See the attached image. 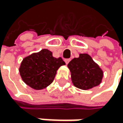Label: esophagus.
<instances>
[{
    "label": "esophagus",
    "instance_id": "obj_1",
    "mask_svg": "<svg viewBox=\"0 0 123 123\" xmlns=\"http://www.w3.org/2000/svg\"><path fill=\"white\" fill-rule=\"evenodd\" d=\"M64 61H65V63H66V64H68V63H69V61H70V59H65Z\"/></svg>",
    "mask_w": 123,
    "mask_h": 123
}]
</instances>
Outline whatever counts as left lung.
Here are the masks:
<instances>
[{"mask_svg": "<svg viewBox=\"0 0 123 123\" xmlns=\"http://www.w3.org/2000/svg\"><path fill=\"white\" fill-rule=\"evenodd\" d=\"M72 80L74 86L87 90L97 86L102 81L103 72L87 54H80L68 63Z\"/></svg>", "mask_w": 123, "mask_h": 123, "instance_id": "left-lung-1", "label": "left lung"}]
</instances>
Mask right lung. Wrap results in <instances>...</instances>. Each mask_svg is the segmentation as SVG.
Segmentation results:
<instances>
[{
    "label": "right lung",
    "mask_w": 123,
    "mask_h": 123,
    "mask_svg": "<svg viewBox=\"0 0 123 123\" xmlns=\"http://www.w3.org/2000/svg\"><path fill=\"white\" fill-rule=\"evenodd\" d=\"M65 64L61 57H54L51 51L42 49L23 59L19 72L26 84L40 90L53 82L57 70Z\"/></svg>",
    "instance_id": "right-lung-1"
}]
</instances>
